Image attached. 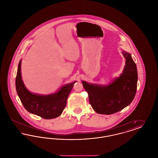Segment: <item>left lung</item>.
I'll return each mask as SVG.
<instances>
[{"label":"left lung","mask_w":158,"mask_h":158,"mask_svg":"<svg viewBox=\"0 0 158 158\" xmlns=\"http://www.w3.org/2000/svg\"><path fill=\"white\" fill-rule=\"evenodd\" d=\"M126 63L122 73L107 85L82 81L90 104L96 113L110 115L130 105L137 89V70L130 53L122 50Z\"/></svg>","instance_id":"left-lung-1"}]
</instances>
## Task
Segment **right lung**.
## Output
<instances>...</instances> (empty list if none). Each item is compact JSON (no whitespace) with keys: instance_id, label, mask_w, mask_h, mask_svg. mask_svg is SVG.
Returning a JSON list of instances; mask_svg holds the SVG:
<instances>
[{"instance_id":"add662e5","label":"right lung","mask_w":158,"mask_h":158,"mask_svg":"<svg viewBox=\"0 0 158 158\" xmlns=\"http://www.w3.org/2000/svg\"><path fill=\"white\" fill-rule=\"evenodd\" d=\"M21 61L20 60L16 77V89L23 106L29 113L44 119H52L60 116L66 106L67 99L74 83L63 85L57 92L48 95H40L31 92L22 80Z\"/></svg>"}]
</instances>
